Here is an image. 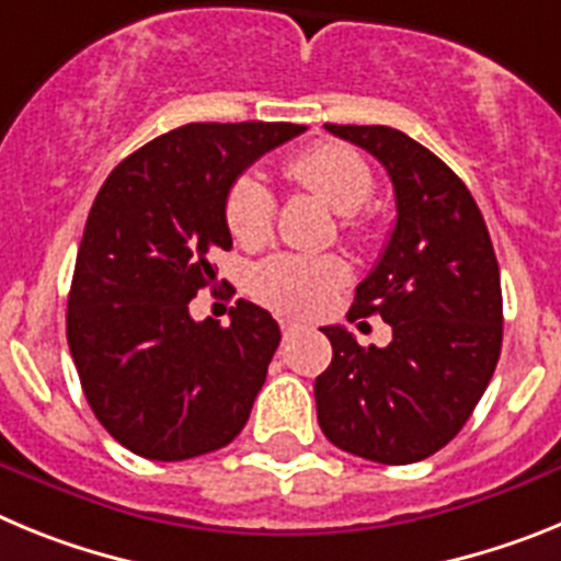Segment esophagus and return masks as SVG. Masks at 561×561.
<instances>
[{"instance_id": "esophagus-1", "label": "esophagus", "mask_w": 561, "mask_h": 561, "mask_svg": "<svg viewBox=\"0 0 561 561\" xmlns=\"http://www.w3.org/2000/svg\"><path fill=\"white\" fill-rule=\"evenodd\" d=\"M304 329V325L300 323H291V320H284V323H280V331H284V336H291V334H297V331Z\"/></svg>"}]
</instances>
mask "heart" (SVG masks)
<instances>
[{"label": "heart", "mask_w": 561, "mask_h": 561, "mask_svg": "<svg viewBox=\"0 0 561 561\" xmlns=\"http://www.w3.org/2000/svg\"><path fill=\"white\" fill-rule=\"evenodd\" d=\"M284 173L306 191L317 193L342 213L345 230H359V207L374 193V173L356 148L345 142L323 140L291 153ZM225 221L238 244H264L275 221V196L264 182L244 173L230 185L225 196ZM345 264L334 255H272L252 272L250 289L261 304L284 314H314L345 284Z\"/></svg>", "instance_id": "heart-1"}]
</instances>
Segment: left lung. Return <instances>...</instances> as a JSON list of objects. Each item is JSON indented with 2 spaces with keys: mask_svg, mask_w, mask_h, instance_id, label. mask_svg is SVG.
Instances as JSON below:
<instances>
[{
  "mask_svg": "<svg viewBox=\"0 0 561 561\" xmlns=\"http://www.w3.org/2000/svg\"><path fill=\"white\" fill-rule=\"evenodd\" d=\"M374 153L396 193L379 264L348 317L379 314L385 348L325 325L331 365L317 376V421L334 447L404 466L447 447L492 381L503 345V291L492 238L458 173L390 126H325Z\"/></svg>",
  "mask_w": 561,
  "mask_h": 561,
  "instance_id": "8db88e82",
  "label": "left lung"
}]
</instances>
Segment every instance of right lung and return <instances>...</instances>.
<instances>
[{"label":"right lung","instance_id":"obj_1","mask_svg":"<svg viewBox=\"0 0 561 561\" xmlns=\"http://www.w3.org/2000/svg\"><path fill=\"white\" fill-rule=\"evenodd\" d=\"M295 123H187L108 173L89 210L67 300V342L89 408L134 455L187 460L227 447L250 419L280 342L250 300L230 325L196 323V291L230 250L225 196Z\"/></svg>","mask_w":561,"mask_h":561}]
</instances>
